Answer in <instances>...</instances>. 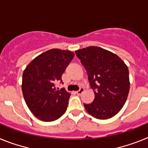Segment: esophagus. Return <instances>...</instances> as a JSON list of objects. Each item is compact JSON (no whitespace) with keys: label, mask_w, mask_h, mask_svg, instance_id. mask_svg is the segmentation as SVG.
Masks as SVG:
<instances>
[{"label":"esophagus","mask_w":148,"mask_h":148,"mask_svg":"<svg viewBox=\"0 0 148 148\" xmlns=\"http://www.w3.org/2000/svg\"><path fill=\"white\" fill-rule=\"evenodd\" d=\"M84 89L83 87H81V88L79 89V90H78V91H77L76 93L78 94V95H81V94H82V92H84Z\"/></svg>","instance_id":"1"}]
</instances>
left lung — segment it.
Instances as JSON below:
<instances>
[{"label": "left lung", "instance_id": "8db88e82", "mask_svg": "<svg viewBox=\"0 0 148 148\" xmlns=\"http://www.w3.org/2000/svg\"><path fill=\"white\" fill-rule=\"evenodd\" d=\"M88 75L95 99L84 104L87 113L98 119L112 118L121 110L130 90L129 71L114 53L98 47L75 51Z\"/></svg>", "mask_w": 148, "mask_h": 148}]
</instances>
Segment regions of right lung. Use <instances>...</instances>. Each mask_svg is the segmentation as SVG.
Returning <instances> with one entry per match:
<instances>
[{"instance_id":"right-lung-1","label":"right lung","mask_w":148,"mask_h":148,"mask_svg":"<svg viewBox=\"0 0 148 148\" xmlns=\"http://www.w3.org/2000/svg\"><path fill=\"white\" fill-rule=\"evenodd\" d=\"M73 57L69 50L49 49L32 60L23 71L24 100L41 121H55L66 112L70 94L64 88H56V84L62 83L61 75Z\"/></svg>"}]
</instances>
